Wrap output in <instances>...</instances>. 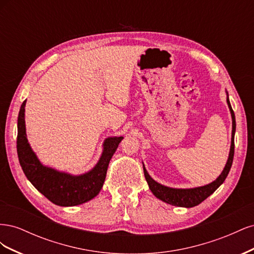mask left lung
<instances>
[{
    "instance_id": "1",
    "label": "left lung",
    "mask_w": 254,
    "mask_h": 254,
    "mask_svg": "<svg viewBox=\"0 0 254 254\" xmlns=\"http://www.w3.org/2000/svg\"><path fill=\"white\" fill-rule=\"evenodd\" d=\"M227 93V104L231 112L232 117V136H231V146H230V152L229 157L227 160L226 166L224 171L217 177L216 180L213 182L206 184L203 187H198L193 189H174L170 187H165L163 184H161L157 181L153 180L149 174L146 171V168L143 164V170H144V176L145 179L148 183V187L152 194L155 195L160 200H162L168 204L177 205V206H182V207H193L201 203L204 199H206L210 195H212L215 190H216L224 181L226 180L227 176L230 172V168L232 166L233 162V157H234V135H235V129H236V123H235V115L232 110L231 104L229 101V94Z\"/></svg>"
}]
</instances>
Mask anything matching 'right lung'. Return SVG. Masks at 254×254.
Here are the masks:
<instances>
[{
    "mask_svg": "<svg viewBox=\"0 0 254 254\" xmlns=\"http://www.w3.org/2000/svg\"><path fill=\"white\" fill-rule=\"evenodd\" d=\"M25 105L26 101L21 105L18 117L17 151L20 165L29 182L50 201L60 206L78 205L97 196L105 182L110 160L124 137H107L102 156L91 171L81 175L59 172L43 165L30 147L26 136Z\"/></svg>",
    "mask_w": 254,
    "mask_h": 254,
    "instance_id": "right-lung-1",
    "label": "right lung"
}]
</instances>
